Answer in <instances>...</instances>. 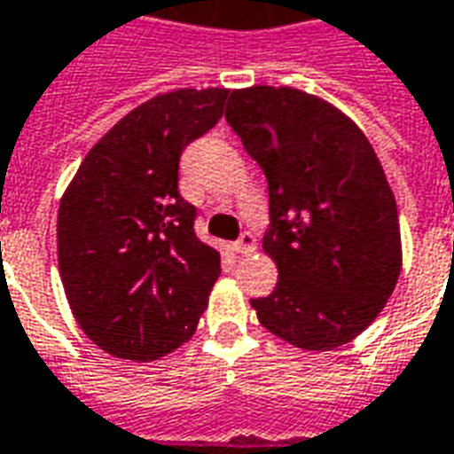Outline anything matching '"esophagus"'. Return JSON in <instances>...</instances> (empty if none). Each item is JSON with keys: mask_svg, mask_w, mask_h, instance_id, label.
<instances>
[{"mask_svg": "<svg viewBox=\"0 0 454 454\" xmlns=\"http://www.w3.org/2000/svg\"><path fill=\"white\" fill-rule=\"evenodd\" d=\"M234 251L241 254V256H249V254H254V251H256V237H254L251 231H244V234H241V239L234 244Z\"/></svg>", "mask_w": 454, "mask_h": 454, "instance_id": "obj_1", "label": "esophagus"}]
</instances>
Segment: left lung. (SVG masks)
<instances>
[{"label":"left lung","mask_w":454,"mask_h":454,"mask_svg":"<svg viewBox=\"0 0 454 454\" xmlns=\"http://www.w3.org/2000/svg\"><path fill=\"white\" fill-rule=\"evenodd\" d=\"M224 118L268 181L263 254L276 290L251 300L261 326L302 350H333L385 309L402 270L392 188L372 145L322 96L234 89Z\"/></svg>","instance_id":"1"}]
</instances>
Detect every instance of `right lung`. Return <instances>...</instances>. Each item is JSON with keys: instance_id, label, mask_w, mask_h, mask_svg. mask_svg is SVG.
I'll use <instances>...</instances> for the list:
<instances>
[{"instance_id": "1", "label": "right lung", "mask_w": 454, "mask_h": 454, "mask_svg": "<svg viewBox=\"0 0 454 454\" xmlns=\"http://www.w3.org/2000/svg\"><path fill=\"white\" fill-rule=\"evenodd\" d=\"M230 89L157 94L87 152L58 210V263L82 332L114 358L150 363L195 333L220 254L195 237L178 157L223 115Z\"/></svg>"}]
</instances>
